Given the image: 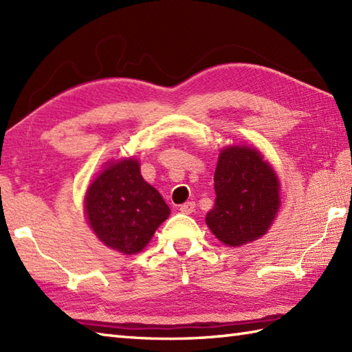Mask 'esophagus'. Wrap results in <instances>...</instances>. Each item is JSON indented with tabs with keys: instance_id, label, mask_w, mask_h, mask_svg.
<instances>
[{
	"instance_id": "34e87169",
	"label": "esophagus",
	"mask_w": 352,
	"mask_h": 352,
	"mask_svg": "<svg viewBox=\"0 0 352 352\" xmlns=\"http://www.w3.org/2000/svg\"><path fill=\"white\" fill-rule=\"evenodd\" d=\"M193 210H195V203L193 201H188V203H184L180 206V212L186 213V214H190Z\"/></svg>"
}]
</instances>
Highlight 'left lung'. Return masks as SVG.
Here are the masks:
<instances>
[{
	"instance_id": "obj_1",
	"label": "left lung",
	"mask_w": 352,
	"mask_h": 352,
	"mask_svg": "<svg viewBox=\"0 0 352 352\" xmlns=\"http://www.w3.org/2000/svg\"><path fill=\"white\" fill-rule=\"evenodd\" d=\"M280 183L256 149H222L214 170V206L206 216L221 242L241 246L263 236L280 206Z\"/></svg>"
}]
</instances>
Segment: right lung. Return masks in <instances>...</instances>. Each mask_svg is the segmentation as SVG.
I'll return each instance as SVG.
<instances>
[{
    "label": "right lung",
    "instance_id": "1",
    "mask_svg": "<svg viewBox=\"0 0 352 352\" xmlns=\"http://www.w3.org/2000/svg\"><path fill=\"white\" fill-rule=\"evenodd\" d=\"M85 207L100 241L124 254L144 250L170 212L133 159L109 164L89 188Z\"/></svg>",
    "mask_w": 352,
    "mask_h": 352
}]
</instances>
